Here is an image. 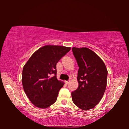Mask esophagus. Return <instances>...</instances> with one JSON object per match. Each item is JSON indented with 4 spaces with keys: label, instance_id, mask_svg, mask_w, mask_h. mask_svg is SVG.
<instances>
[{
    "label": "esophagus",
    "instance_id": "obj_1",
    "mask_svg": "<svg viewBox=\"0 0 129 129\" xmlns=\"http://www.w3.org/2000/svg\"><path fill=\"white\" fill-rule=\"evenodd\" d=\"M70 82V80H68V81H65V83H66L68 84H69V83Z\"/></svg>",
    "mask_w": 129,
    "mask_h": 129
}]
</instances>
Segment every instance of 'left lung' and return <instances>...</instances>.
<instances>
[{
    "mask_svg": "<svg viewBox=\"0 0 129 129\" xmlns=\"http://www.w3.org/2000/svg\"><path fill=\"white\" fill-rule=\"evenodd\" d=\"M79 67V87L72 92L74 104L82 110H89L99 103L107 85V70L98 54L87 47L72 48Z\"/></svg>",
    "mask_w": 129,
    "mask_h": 129,
    "instance_id": "8db88e82",
    "label": "left lung"
}]
</instances>
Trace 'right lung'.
I'll list each match as a JSON object with an SVG mask.
<instances>
[{
    "label": "right lung",
    "mask_w": 129,
    "mask_h": 129,
    "mask_svg": "<svg viewBox=\"0 0 129 129\" xmlns=\"http://www.w3.org/2000/svg\"><path fill=\"white\" fill-rule=\"evenodd\" d=\"M70 47L46 45L33 53L23 69L22 82L27 98L35 106L46 109L56 101L64 83L56 77V64ZM52 74L55 76L51 77Z\"/></svg>",
    "instance_id": "obj_1"
}]
</instances>
